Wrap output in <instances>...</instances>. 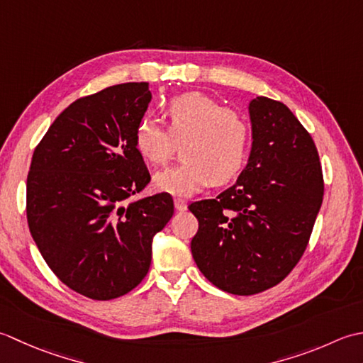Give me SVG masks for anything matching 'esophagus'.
<instances>
[{
  "instance_id": "34e87169",
  "label": "esophagus",
  "mask_w": 363,
  "mask_h": 363,
  "mask_svg": "<svg viewBox=\"0 0 363 363\" xmlns=\"http://www.w3.org/2000/svg\"><path fill=\"white\" fill-rule=\"evenodd\" d=\"M174 203H175V210L177 211H184L188 208V205H186V201H184V199H180V197H177L175 201H174Z\"/></svg>"
}]
</instances>
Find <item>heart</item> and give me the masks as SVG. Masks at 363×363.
<instances>
[{
    "instance_id": "b5f03b06",
    "label": "heart",
    "mask_w": 363,
    "mask_h": 363,
    "mask_svg": "<svg viewBox=\"0 0 363 363\" xmlns=\"http://www.w3.org/2000/svg\"><path fill=\"white\" fill-rule=\"evenodd\" d=\"M167 130L150 117L136 125L140 157L162 166L182 143L183 160L153 177V186L174 196H191L211 182L227 183L241 171L250 144L246 116L201 92L177 95L166 103Z\"/></svg>"
}]
</instances>
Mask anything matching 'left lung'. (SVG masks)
Returning <instances> with one entry per match:
<instances>
[{
  "label": "left lung",
  "mask_w": 363,
  "mask_h": 363,
  "mask_svg": "<svg viewBox=\"0 0 363 363\" xmlns=\"http://www.w3.org/2000/svg\"><path fill=\"white\" fill-rule=\"evenodd\" d=\"M252 150L238 180L188 208L199 220L191 241L197 268L232 294L280 284L304 255L324 196L316 145L282 101H250Z\"/></svg>",
  "instance_id": "8db88e82"
}]
</instances>
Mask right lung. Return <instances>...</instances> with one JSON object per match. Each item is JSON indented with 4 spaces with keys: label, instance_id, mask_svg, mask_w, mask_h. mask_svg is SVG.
<instances>
[{
    "label": "right lung",
    "instance_id": "add662e5",
    "mask_svg": "<svg viewBox=\"0 0 363 363\" xmlns=\"http://www.w3.org/2000/svg\"><path fill=\"white\" fill-rule=\"evenodd\" d=\"M152 94L123 83L65 108L33 153L29 232L62 284L95 301L127 294L145 277L152 240L174 214L167 192L127 203L150 182L135 131Z\"/></svg>",
    "mask_w": 363,
    "mask_h": 363
}]
</instances>
